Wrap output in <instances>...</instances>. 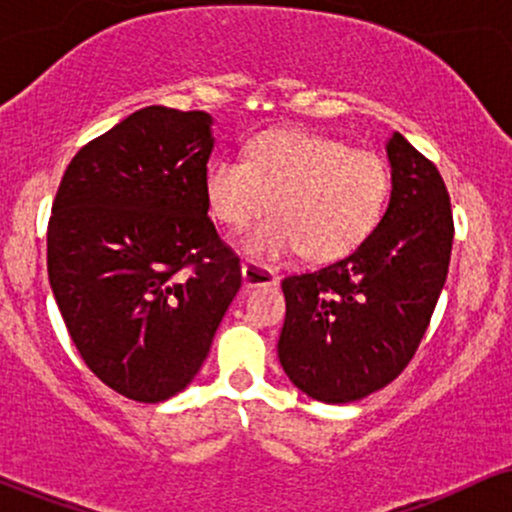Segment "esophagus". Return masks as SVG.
Returning a JSON list of instances; mask_svg holds the SVG:
<instances>
[{
  "label": "esophagus",
  "instance_id": "34e87169",
  "mask_svg": "<svg viewBox=\"0 0 512 512\" xmlns=\"http://www.w3.org/2000/svg\"><path fill=\"white\" fill-rule=\"evenodd\" d=\"M243 284L252 289V286H274L279 284V276L272 267H267V264L262 262H252V260H245L243 262Z\"/></svg>",
  "mask_w": 512,
  "mask_h": 512
}]
</instances>
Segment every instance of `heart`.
Returning a JSON list of instances; mask_svg holds the SVG:
<instances>
[{
    "label": "heart",
    "instance_id": "1",
    "mask_svg": "<svg viewBox=\"0 0 512 512\" xmlns=\"http://www.w3.org/2000/svg\"><path fill=\"white\" fill-rule=\"evenodd\" d=\"M390 190L383 156L305 129L257 134L245 158L219 156L204 173L211 216L231 231H245L272 204L274 214L245 238L260 260L346 255L378 226Z\"/></svg>",
    "mask_w": 512,
    "mask_h": 512
}]
</instances>
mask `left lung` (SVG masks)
I'll list each match as a JSON object with an SVG mask.
<instances>
[{"mask_svg": "<svg viewBox=\"0 0 512 512\" xmlns=\"http://www.w3.org/2000/svg\"><path fill=\"white\" fill-rule=\"evenodd\" d=\"M387 156L392 195L375 231L342 260L281 281L279 361L298 390L327 404L383 390L409 366L448 276V187L399 132Z\"/></svg>", "mask_w": 512, "mask_h": 512, "instance_id": "obj_1", "label": "left lung"}]
</instances>
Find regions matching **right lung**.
<instances>
[{
  "label": "right lung",
  "instance_id": "add662e5",
  "mask_svg": "<svg viewBox=\"0 0 512 512\" xmlns=\"http://www.w3.org/2000/svg\"><path fill=\"white\" fill-rule=\"evenodd\" d=\"M202 110L149 105L81 146L48 223V276L91 373L134 402L190 383L240 289L204 195Z\"/></svg>",
  "mask_w": 512,
  "mask_h": 512
}]
</instances>
